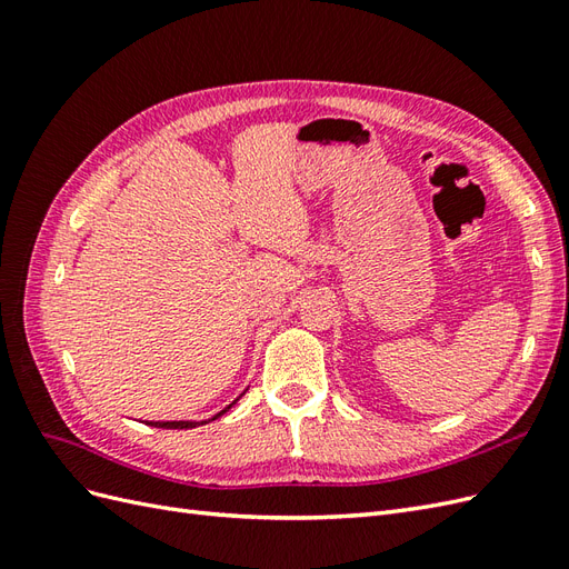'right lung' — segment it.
<instances>
[{"label": "right lung", "instance_id": "right-lung-1", "mask_svg": "<svg viewBox=\"0 0 569 569\" xmlns=\"http://www.w3.org/2000/svg\"><path fill=\"white\" fill-rule=\"evenodd\" d=\"M237 401H239V399H237ZM237 401H232L226 410H220L218 416H213L211 420H218V418L222 416V412H228ZM206 422H209V420H201V422H194V420H170V422H147V425H151V427H163V429H192V427H199V425H206Z\"/></svg>", "mask_w": 569, "mask_h": 569}]
</instances>
